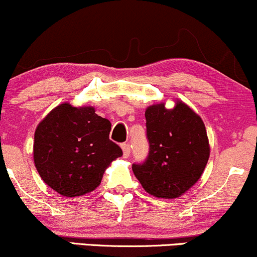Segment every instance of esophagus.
Returning <instances> with one entry per match:
<instances>
[{
    "instance_id": "obj_1",
    "label": "esophagus",
    "mask_w": 257,
    "mask_h": 257,
    "mask_svg": "<svg viewBox=\"0 0 257 257\" xmlns=\"http://www.w3.org/2000/svg\"><path fill=\"white\" fill-rule=\"evenodd\" d=\"M122 150H123V157L124 158H128L129 155H131V146H129V144H122Z\"/></svg>"
}]
</instances>
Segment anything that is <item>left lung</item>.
Segmentation results:
<instances>
[{
    "instance_id": "1",
    "label": "left lung",
    "mask_w": 257,
    "mask_h": 257,
    "mask_svg": "<svg viewBox=\"0 0 257 257\" xmlns=\"http://www.w3.org/2000/svg\"><path fill=\"white\" fill-rule=\"evenodd\" d=\"M149 155L133 172L146 192L158 198H176L198 181L209 159L205 125L184 102L172 110L164 104L145 112Z\"/></svg>"
}]
</instances>
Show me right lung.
I'll use <instances>...</instances> for the list:
<instances>
[{
    "label": "right lung",
    "mask_w": 257,
    "mask_h": 257,
    "mask_svg": "<svg viewBox=\"0 0 257 257\" xmlns=\"http://www.w3.org/2000/svg\"><path fill=\"white\" fill-rule=\"evenodd\" d=\"M111 122L94 107L61 104L49 112L35 132L34 161L40 176L65 197L91 192L105 169L123 155L110 140Z\"/></svg>",
    "instance_id": "obj_1"
}]
</instances>
